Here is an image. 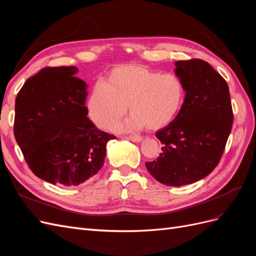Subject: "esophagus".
Returning <instances> with one entry per match:
<instances>
[{
	"label": "esophagus",
	"instance_id": "34e87169",
	"mask_svg": "<svg viewBox=\"0 0 256 256\" xmlns=\"http://www.w3.org/2000/svg\"><path fill=\"white\" fill-rule=\"evenodd\" d=\"M127 138L132 142H141L142 141V136H127Z\"/></svg>",
	"mask_w": 256,
	"mask_h": 256
}]
</instances>
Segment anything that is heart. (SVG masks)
Wrapping results in <instances>:
<instances>
[{
  "mask_svg": "<svg viewBox=\"0 0 256 256\" xmlns=\"http://www.w3.org/2000/svg\"><path fill=\"white\" fill-rule=\"evenodd\" d=\"M184 86L178 76L161 74L140 66H120L110 82L96 81L88 102L90 118L102 129H111L128 110L130 118L114 130L160 129L168 125L182 109Z\"/></svg>",
  "mask_w": 256,
  "mask_h": 256,
  "instance_id": "1",
  "label": "heart"
}]
</instances>
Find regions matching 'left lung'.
Wrapping results in <instances>:
<instances>
[{
	"mask_svg": "<svg viewBox=\"0 0 256 256\" xmlns=\"http://www.w3.org/2000/svg\"><path fill=\"white\" fill-rule=\"evenodd\" d=\"M175 66L184 86V104L172 122L156 132L162 152L145 166L159 182L180 187L203 180L218 166L233 110L226 81L207 62L178 60Z\"/></svg>",
	"mask_w": 256,
	"mask_h": 256,
	"instance_id": "1",
	"label": "left lung"
}]
</instances>
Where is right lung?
Masks as SVG:
<instances>
[{
  "label": "right lung",
  "instance_id": "obj_1",
  "mask_svg": "<svg viewBox=\"0 0 256 256\" xmlns=\"http://www.w3.org/2000/svg\"><path fill=\"white\" fill-rule=\"evenodd\" d=\"M76 72L74 66L42 68L23 84L14 106V138L30 168L66 187L98 173L115 138L88 120V84Z\"/></svg>",
  "mask_w": 256,
  "mask_h": 256
}]
</instances>
